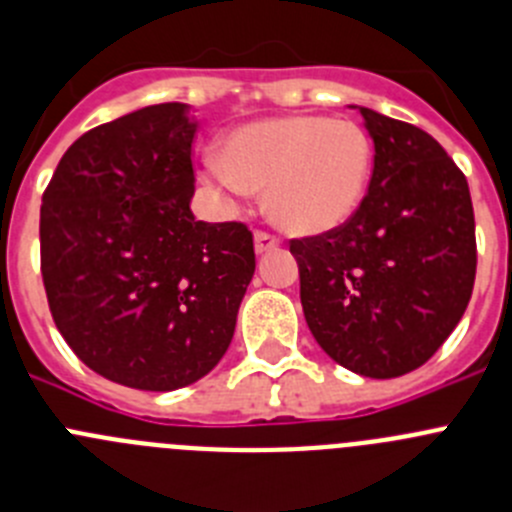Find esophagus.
<instances>
[{
  "mask_svg": "<svg viewBox=\"0 0 512 512\" xmlns=\"http://www.w3.org/2000/svg\"><path fill=\"white\" fill-rule=\"evenodd\" d=\"M280 242L272 237V234L267 232H257L255 234V252L257 255H265V252H272V250H278Z\"/></svg>",
  "mask_w": 512,
  "mask_h": 512,
  "instance_id": "34e87169",
  "label": "esophagus"
}]
</instances>
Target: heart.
<instances>
[{
    "mask_svg": "<svg viewBox=\"0 0 512 512\" xmlns=\"http://www.w3.org/2000/svg\"><path fill=\"white\" fill-rule=\"evenodd\" d=\"M371 171L374 143L358 123L275 116L229 131L202 176L227 204L265 191V214L275 227L321 237L358 212Z\"/></svg>",
    "mask_w": 512,
    "mask_h": 512,
    "instance_id": "heart-1",
    "label": "heart"
}]
</instances>
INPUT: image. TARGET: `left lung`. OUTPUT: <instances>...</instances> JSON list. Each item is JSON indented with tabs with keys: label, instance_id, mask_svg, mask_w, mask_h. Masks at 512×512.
I'll list each match as a JSON object with an SVG mask.
<instances>
[{
	"label": "left lung",
	"instance_id": "8db88e82",
	"mask_svg": "<svg viewBox=\"0 0 512 512\" xmlns=\"http://www.w3.org/2000/svg\"><path fill=\"white\" fill-rule=\"evenodd\" d=\"M351 108L374 141L369 194L343 227L290 252L318 346L353 374L394 379L429 361L465 315L475 214L465 174L429 133Z\"/></svg>",
	"mask_w": 512,
	"mask_h": 512
}]
</instances>
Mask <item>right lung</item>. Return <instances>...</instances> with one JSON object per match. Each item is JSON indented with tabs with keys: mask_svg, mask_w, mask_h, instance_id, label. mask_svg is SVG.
I'll use <instances>...</instances> for the list:
<instances>
[{
	"mask_svg": "<svg viewBox=\"0 0 512 512\" xmlns=\"http://www.w3.org/2000/svg\"><path fill=\"white\" fill-rule=\"evenodd\" d=\"M191 105L161 103L83 133L40 209L42 280L57 331L108 381L174 391L232 343L255 275L245 224L191 212Z\"/></svg>",
	"mask_w": 512,
	"mask_h": 512,
	"instance_id": "right-lung-1",
	"label": "right lung"
}]
</instances>
